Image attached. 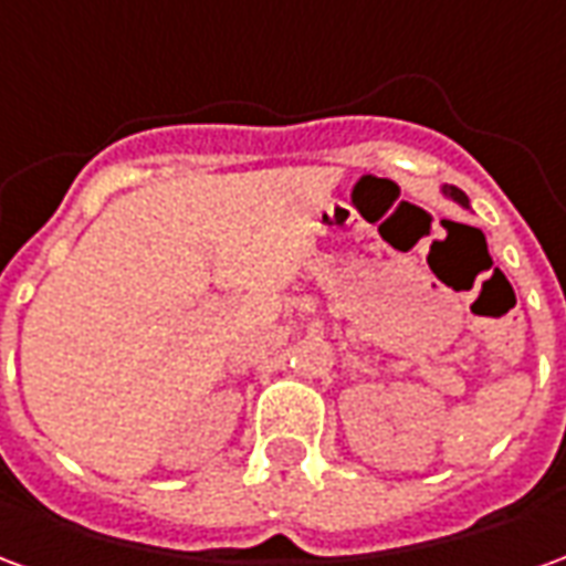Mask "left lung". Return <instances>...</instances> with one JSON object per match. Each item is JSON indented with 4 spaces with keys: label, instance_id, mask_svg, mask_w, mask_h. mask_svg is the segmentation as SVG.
I'll return each instance as SVG.
<instances>
[{
    "label": "left lung",
    "instance_id": "1",
    "mask_svg": "<svg viewBox=\"0 0 566 566\" xmlns=\"http://www.w3.org/2000/svg\"><path fill=\"white\" fill-rule=\"evenodd\" d=\"M446 193H449L451 199H458V202H461V206H467V197H463V190H458V187H446Z\"/></svg>",
    "mask_w": 566,
    "mask_h": 566
}]
</instances>
